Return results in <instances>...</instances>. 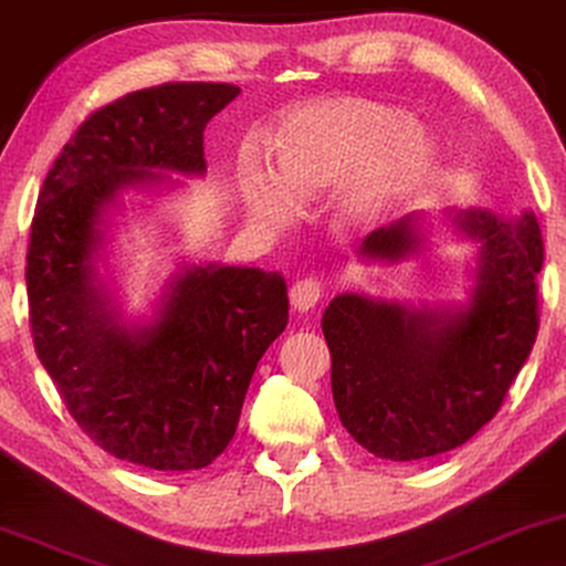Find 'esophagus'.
Listing matches in <instances>:
<instances>
[{
    "instance_id": "esophagus-1",
    "label": "esophagus",
    "mask_w": 566,
    "mask_h": 566,
    "mask_svg": "<svg viewBox=\"0 0 566 566\" xmlns=\"http://www.w3.org/2000/svg\"><path fill=\"white\" fill-rule=\"evenodd\" d=\"M321 297H323V282L315 276L297 279L290 290L292 305H295V311H300V313L313 311V307L321 303Z\"/></svg>"
}]
</instances>
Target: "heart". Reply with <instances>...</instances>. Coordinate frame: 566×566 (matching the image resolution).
I'll use <instances>...</instances> for the list:
<instances>
[{
  "mask_svg": "<svg viewBox=\"0 0 566 566\" xmlns=\"http://www.w3.org/2000/svg\"><path fill=\"white\" fill-rule=\"evenodd\" d=\"M279 174L259 153L245 157V180L271 220H287L300 199L336 186L334 214L361 224L403 196L427 170L432 147L409 113L336 97L292 116L274 142Z\"/></svg>",
  "mask_w": 566,
  "mask_h": 566,
  "instance_id": "obj_1",
  "label": "heart"
}]
</instances>
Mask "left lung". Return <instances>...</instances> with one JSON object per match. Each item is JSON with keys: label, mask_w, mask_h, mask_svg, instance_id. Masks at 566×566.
<instances>
[{"label": "left lung", "mask_w": 566, "mask_h": 566, "mask_svg": "<svg viewBox=\"0 0 566 566\" xmlns=\"http://www.w3.org/2000/svg\"><path fill=\"white\" fill-rule=\"evenodd\" d=\"M481 240L479 284L465 311H409L338 295L321 328L331 352V390L346 432L388 461H421L469 442L515 382L538 336L544 238L536 217H455ZM413 217L370 232L361 255L398 261L413 253Z\"/></svg>", "instance_id": "8db88e82"}]
</instances>
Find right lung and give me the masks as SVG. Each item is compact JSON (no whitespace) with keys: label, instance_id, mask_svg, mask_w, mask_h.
Masks as SVG:
<instances>
[{"label":"right lung","instance_id":"obj_1","mask_svg":"<svg viewBox=\"0 0 566 566\" xmlns=\"http://www.w3.org/2000/svg\"><path fill=\"white\" fill-rule=\"evenodd\" d=\"M240 87L165 82L90 113L43 180L30 224L28 307L35 354L82 432L120 461L205 469L230 446L248 386L287 328L282 274L193 266L155 323L120 328L93 276L101 214L124 186L205 172V129Z\"/></svg>","mask_w":566,"mask_h":566}]
</instances>
